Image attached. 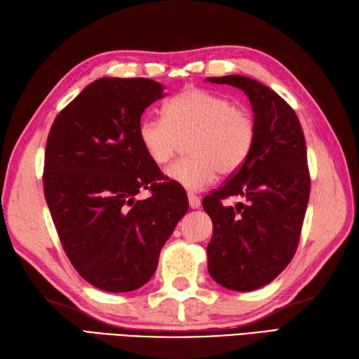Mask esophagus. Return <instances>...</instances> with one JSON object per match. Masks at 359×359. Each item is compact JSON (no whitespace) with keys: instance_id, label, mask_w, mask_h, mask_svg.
I'll use <instances>...</instances> for the list:
<instances>
[{"instance_id":"obj_1","label":"esophagus","mask_w":359,"mask_h":359,"mask_svg":"<svg viewBox=\"0 0 359 359\" xmlns=\"http://www.w3.org/2000/svg\"><path fill=\"white\" fill-rule=\"evenodd\" d=\"M188 203L191 208H199L201 207V199L193 193H188Z\"/></svg>"}]
</instances>
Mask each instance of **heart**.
I'll return each mask as SVG.
<instances>
[{
  "mask_svg": "<svg viewBox=\"0 0 359 359\" xmlns=\"http://www.w3.org/2000/svg\"><path fill=\"white\" fill-rule=\"evenodd\" d=\"M165 117L139 123L140 144L156 165H165L188 142L189 157L166 170L168 179L189 191L208 187L217 172L230 175L247 162L256 140L251 112L201 88L184 89L163 106Z\"/></svg>",
  "mask_w": 359,
  "mask_h": 359,
  "instance_id": "b5f03b06",
  "label": "heart"
}]
</instances>
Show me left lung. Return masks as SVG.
I'll use <instances>...</instances> for the list:
<instances>
[{
  "instance_id": "left-lung-1",
  "label": "left lung",
  "mask_w": 359,
  "mask_h": 359,
  "mask_svg": "<svg viewBox=\"0 0 359 359\" xmlns=\"http://www.w3.org/2000/svg\"><path fill=\"white\" fill-rule=\"evenodd\" d=\"M208 80L242 89L255 114L247 162L202 202L212 220L210 276L225 288L251 292L276 278L297 250L310 196L306 139L292 106L262 83L243 75ZM230 196L243 202L231 208Z\"/></svg>"
}]
</instances>
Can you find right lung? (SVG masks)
Returning a JSON list of instances; mask_svg holds the SVG:
<instances>
[{
	"label": "right lung",
	"mask_w": 359,
	"mask_h": 359,
	"mask_svg": "<svg viewBox=\"0 0 359 359\" xmlns=\"http://www.w3.org/2000/svg\"><path fill=\"white\" fill-rule=\"evenodd\" d=\"M149 79H98L53 120L43 187L66 256L80 276L111 293L152 278L160 250L188 211L139 140L140 117L162 98ZM148 189L151 196L137 201Z\"/></svg>",
	"instance_id": "1"
}]
</instances>
